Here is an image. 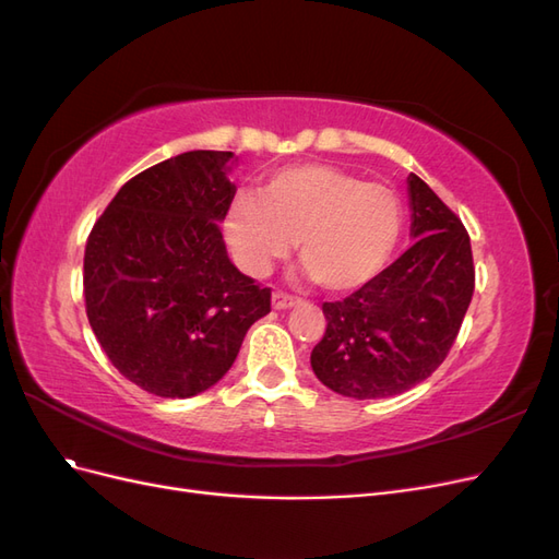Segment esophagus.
I'll return each mask as SVG.
<instances>
[{
  "instance_id": "1",
  "label": "esophagus",
  "mask_w": 559,
  "mask_h": 559,
  "mask_svg": "<svg viewBox=\"0 0 559 559\" xmlns=\"http://www.w3.org/2000/svg\"><path fill=\"white\" fill-rule=\"evenodd\" d=\"M298 306V298L286 294V292H273V308L275 310H286V308H294Z\"/></svg>"
}]
</instances>
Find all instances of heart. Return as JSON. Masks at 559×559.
Segmentation results:
<instances>
[{
	"label": "heart",
	"mask_w": 559,
	"mask_h": 559,
	"mask_svg": "<svg viewBox=\"0 0 559 559\" xmlns=\"http://www.w3.org/2000/svg\"><path fill=\"white\" fill-rule=\"evenodd\" d=\"M405 210L392 186L343 167L300 163L270 177L261 195H240L226 214V238L251 275H265L296 240L310 275L331 292L378 277L401 242Z\"/></svg>",
	"instance_id": "b5f03b06"
}]
</instances>
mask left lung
Here are the masks:
<instances>
[{
    "label": "left lung",
    "instance_id": "obj_1",
    "mask_svg": "<svg viewBox=\"0 0 559 559\" xmlns=\"http://www.w3.org/2000/svg\"><path fill=\"white\" fill-rule=\"evenodd\" d=\"M415 245L343 300L324 302L314 376L335 394L384 399L408 392L448 357L476 289L471 238L445 202L408 177Z\"/></svg>",
    "mask_w": 559,
    "mask_h": 559
}]
</instances>
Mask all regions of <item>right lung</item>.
Listing matches in <instances>:
<instances>
[{
    "label": "right lung",
    "instance_id": "right-lung-1",
    "mask_svg": "<svg viewBox=\"0 0 559 559\" xmlns=\"http://www.w3.org/2000/svg\"><path fill=\"white\" fill-rule=\"evenodd\" d=\"M233 151H186L132 177L99 214L83 257L91 329L118 373L189 399L222 380L270 289L226 253Z\"/></svg>",
    "mask_w": 559,
    "mask_h": 559
}]
</instances>
